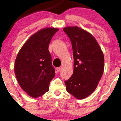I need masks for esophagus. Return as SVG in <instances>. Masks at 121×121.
Returning <instances> with one entry per match:
<instances>
[{
    "mask_svg": "<svg viewBox=\"0 0 121 121\" xmlns=\"http://www.w3.org/2000/svg\"><path fill=\"white\" fill-rule=\"evenodd\" d=\"M56 70H57V72H59L61 70V68L60 67H58V68H56Z\"/></svg>",
    "mask_w": 121,
    "mask_h": 121,
    "instance_id": "obj_1",
    "label": "esophagus"
}]
</instances>
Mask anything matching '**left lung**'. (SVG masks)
Wrapping results in <instances>:
<instances>
[{
    "instance_id": "obj_1",
    "label": "left lung",
    "mask_w": 121,
    "mask_h": 121,
    "mask_svg": "<svg viewBox=\"0 0 121 121\" xmlns=\"http://www.w3.org/2000/svg\"><path fill=\"white\" fill-rule=\"evenodd\" d=\"M72 43L74 57L72 75L65 81L67 91L78 99H85L96 88L104 69V53L95 37L78 26L63 29Z\"/></svg>"
}]
</instances>
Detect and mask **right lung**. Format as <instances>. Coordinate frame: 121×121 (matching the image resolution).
I'll return each mask as SVG.
<instances>
[{
	"instance_id": "right-lung-1",
	"label": "right lung",
	"mask_w": 121,
	"mask_h": 121,
	"mask_svg": "<svg viewBox=\"0 0 121 121\" xmlns=\"http://www.w3.org/2000/svg\"><path fill=\"white\" fill-rule=\"evenodd\" d=\"M58 29L47 27L32 35L25 43L16 58L15 74L22 90L33 98L49 90L55 76L48 45Z\"/></svg>"
}]
</instances>
